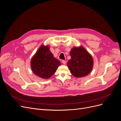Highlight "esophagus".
<instances>
[{
    "label": "esophagus",
    "instance_id": "esophagus-1",
    "mask_svg": "<svg viewBox=\"0 0 121 121\" xmlns=\"http://www.w3.org/2000/svg\"><path fill=\"white\" fill-rule=\"evenodd\" d=\"M62 63H63L64 65H65V64H66V61L65 60H62Z\"/></svg>",
    "mask_w": 121,
    "mask_h": 121
}]
</instances>
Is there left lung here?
I'll use <instances>...</instances> for the list:
<instances>
[{
    "instance_id": "left-lung-1",
    "label": "left lung",
    "mask_w": 121,
    "mask_h": 121,
    "mask_svg": "<svg viewBox=\"0 0 121 121\" xmlns=\"http://www.w3.org/2000/svg\"><path fill=\"white\" fill-rule=\"evenodd\" d=\"M69 54L71 58L68 67L72 74L76 78L86 76L92 70L93 60L91 55L84 47H74L71 49Z\"/></svg>"
}]
</instances>
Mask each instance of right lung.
<instances>
[{
    "mask_svg": "<svg viewBox=\"0 0 121 121\" xmlns=\"http://www.w3.org/2000/svg\"><path fill=\"white\" fill-rule=\"evenodd\" d=\"M60 61L55 58L49 47L42 44L31 60V67L34 74L40 78L48 79L56 72Z\"/></svg>",
    "mask_w": 121,
    "mask_h": 121,
    "instance_id": "obj_1",
    "label": "right lung"
}]
</instances>
